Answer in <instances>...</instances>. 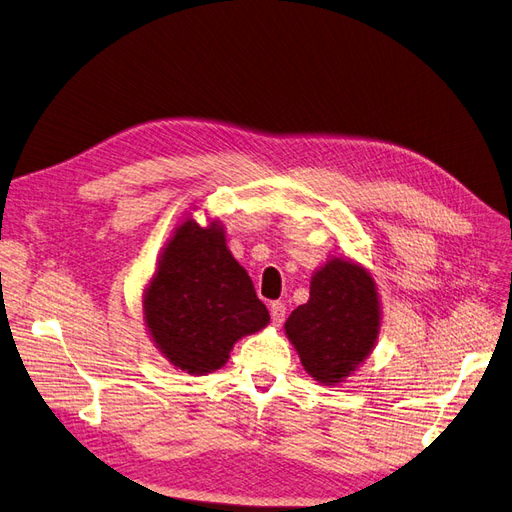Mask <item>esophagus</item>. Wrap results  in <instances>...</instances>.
I'll use <instances>...</instances> for the list:
<instances>
[{"label":"esophagus","instance_id":"obj_1","mask_svg":"<svg viewBox=\"0 0 512 512\" xmlns=\"http://www.w3.org/2000/svg\"><path fill=\"white\" fill-rule=\"evenodd\" d=\"M284 318H286V305L282 301H273L271 303V320H273V324H277V327H280V324L284 322Z\"/></svg>","mask_w":512,"mask_h":512}]
</instances>
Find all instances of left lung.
Segmentation results:
<instances>
[{
  "label": "left lung",
  "mask_w": 512,
  "mask_h": 512,
  "mask_svg": "<svg viewBox=\"0 0 512 512\" xmlns=\"http://www.w3.org/2000/svg\"><path fill=\"white\" fill-rule=\"evenodd\" d=\"M380 316L374 277L356 262L331 258L312 275L309 301L294 309L284 329L307 374L331 386L374 350Z\"/></svg>",
  "instance_id": "8db88e82"
}]
</instances>
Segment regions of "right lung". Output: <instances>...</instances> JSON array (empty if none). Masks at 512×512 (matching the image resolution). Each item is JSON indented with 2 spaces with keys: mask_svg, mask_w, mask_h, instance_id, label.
<instances>
[{
  "mask_svg": "<svg viewBox=\"0 0 512 512\" xmlns=\"http://www.w3.org/2000/svg\"><path fill=\"white\" fill-rule=\"evenodd\" d=\"M153 342L177 369H220L243 335L269 324L250 275L232 258L220 222L192 218L175 228L143 297Z\"/></svg>",
  "mask_w": 512,
  "mask_h": 512,
  "instance_id": "add662e5",
  "label": "right lung"
}]
</instances>
